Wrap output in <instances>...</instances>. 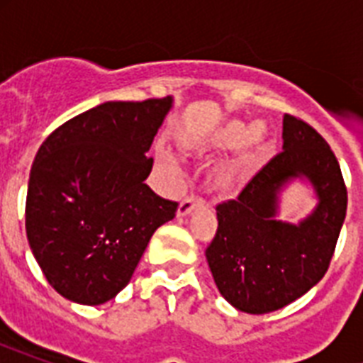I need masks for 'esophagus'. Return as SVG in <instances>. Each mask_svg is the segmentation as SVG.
Returning <instances> with one entry per match:
<instances>
[{
    "instance_id": "esophagus-1",
    "label": "esophagus",
    "mask_w": 363,
    "mask_h": 363,
    "mask_svg": "<svg viewBox=\"0 0 363 363\" xmlns=\"http://www.w3.org/2000/svg\"><path fill=\"white\" fill-rule=\"evenodd\" d=\"M203 199L198 198V196H188L186 199H182L181 205H179V209H177V215L179 216H186L190 215L196 207H203Z\"/></svg>"
}]
</instances>
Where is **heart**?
Instances as JSON below:
<instances>
[{
  "label": "heart",
  "mask_w": 363,
  "mask_h": 363,
  "mask_svg": "<svg viewBox=\"0 0 363 363\" xmlns=\"http://www.w3.org/2000/svg\"><path fill=\"white\" fill-rule=\"evenodd\" d=\"M267 135H269V131H267V125L264 122L247 124L242 121H230L226 124H222L211 135L209 145L216 150H233L239 145H242V160L245 162H254L259 156V152L264 150ZM162 162L171 169L177 167L175 158L169 156V154H162Z\"/></svg>",
  "instance_id": "b5f03b06"
}]
</instances>
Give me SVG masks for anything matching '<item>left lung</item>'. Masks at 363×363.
I'll list each match as a JSON object with an SVG mask.
<instances>
[{"label": "left lung", "mask_w": 363, "mask_h": 363, "mask_svg": "<svg viewBox=\"0 0 363 363\" xmlns=\"http://www.w3.org/2000/svg\"><path fill=\"white\" fill-rule=\"evenodd\" d=\"M309 184L315 209L299 223L278 218L281 192ZM347 215V188L335 154L296 116L282 118V152L235 199L216 207L218 230L205 256L218 292L248 315L286 307L326 275Z\"/></svg>", "instance_id": "1"}]
</instances>
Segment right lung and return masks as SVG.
I'll list each match as a JSON object with an SVG mask.
<instances>
[{"label": "right lung", "mask_w": 363, "mask_h": 363, "mask_svg": "<svg viewBox=\"0 0 363 363\" xmlns=\"http://www.w3.org/2000/svg\"><path fill=\"white\" fill-rule=\"evenodd\" d=\"M171 107V96L107 101L60 125L37 150L26 233L43 275L65 299L115 298L152 233L175 218V201L145 184L147 152Z\"/></svg>", "instance_id": "1"}]
</instances>
